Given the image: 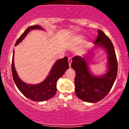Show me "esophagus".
Masks as SVG:
<instances>
[{
  "mask_svg": "<svg viewBox=\"0 0 129 129\" xmlns=\"http://www.w3.org/2000/svg\"><path fill=\"white\" fill-rule=\"evenodd\" d=\"M69 66H70V67H71V64H72V58H71V57H69Z\"/></svg>",
  "mask_w": 129,
  "mask_h": 129,
  "instance_id": "obj_1",
  "label": "esophagus"
}]
</instances>
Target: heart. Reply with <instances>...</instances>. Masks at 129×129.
Instances as JSON below:
<instances>
[{
    "instance_id": "b5f03b06",
    "label": "heart",
    "mask_w": 129,
    "mask_h": 129,
    "mask_svg": "<svg viewBox=\"0 0 129 129\" xmlns=\"http://www.w3.org/2000/svg\"><path fill=\"white\" fill-rule=\"evenodd\" d=\"M84 39V37L81 35H76L73 38V41L76 44H79V43L82 42Z\"/></svg>"
}]
</instances>
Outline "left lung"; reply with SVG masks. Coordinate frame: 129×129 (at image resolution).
I'll use <instances>...</instances> for the list:
<instances>
[{
  "instance_id": "obj_1",
  "label": "left lung",
  "mask_w": 129,
  "mask_h": 129,
  "mask_svg": "<svg viewBox=\"0 0 129 129\" xmlns=\"http://www.w3.org/2000/svg\"><path fill=\"white\" fill-rule=\"evenodd\" d=\"M95 45L83 57L76 56L72 59L71 67L76 72L75 79V93L80 100L87 103H97L106 97L110 91L116 79L118 62L112 41L100 29ZM101 48L107 55V70L106 73L95 75L90 70L88 60L93 55V49Z\"/></svg>"
}]
</instances>
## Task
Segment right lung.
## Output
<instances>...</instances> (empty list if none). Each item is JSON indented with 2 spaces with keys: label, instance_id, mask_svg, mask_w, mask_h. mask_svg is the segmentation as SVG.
I'll use <instances>...</instances> for the list:
<instances>
[{
  "label": "right lung",
  "instance_id": "right-lung-1",
  "mask_svg": "<svg viewBox=\"0 0 129 129\" xmlns=\"http://www.w3.org/2000/svg\"><path fill=\"white\" fill-rule=\"evenodd\" d=\"M34 29L44 30L42 27L38 25L29 26L17 39L15 44V46L21 42L30 31ZM14 50H13L12 66H11L13 78L19 91L25 96L34 101L41 102L48 100L55 95L57 91L56 85H57V80L63 76L67 70L69 69L67 57H65L62 59H59L56 60L51 68L48 76L42 82L38 84H30L24 82L19 78L14 66Z\"/></svg>",
  "mask_w": 129,
  "mask_h": 129
}]
</instances>
